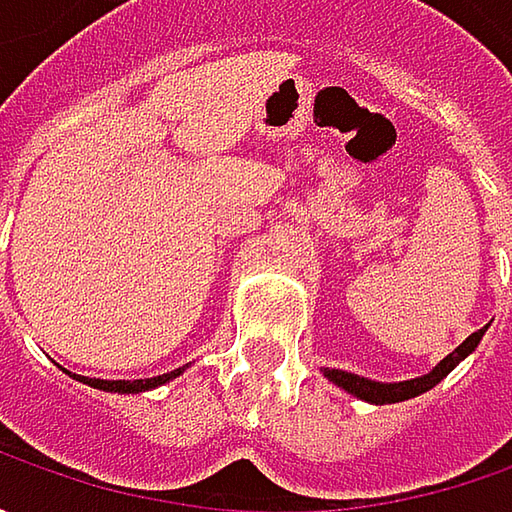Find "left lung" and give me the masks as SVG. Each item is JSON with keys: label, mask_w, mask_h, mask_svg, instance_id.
Listing matches in <instances>:
<instances>
[{"label": "left lung", "mask_w": 512, "mask_h": 512, "mask_svg": "<svg viewBox=\"0 0 512 512\" xmlns=\"http://www.w3.org/2000/svg\"><path fill=\"white\" fill-rule=\"evenodd\" d=\"M484 336V327L482 330H476L473 336H467L447 359L436 364L427 376H419V379H410V382H396V384H382V382H370V379H364V376H356V373H344V370H327L325 367V376L333 384H339L344 387L347 393H353V396H359L364 402L370 404H393V402H404V399H413V396H419V393H427L430 387H436V384L442 382L444 376L456 367V364L462 362L467 353H473L476 350V344L482 342Z\"/></svg>", "instance_id": "left-lung-1"}]
</instances>
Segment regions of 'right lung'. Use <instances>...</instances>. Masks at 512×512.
Wrapping results in <instances>:
<instances>
[{
  "label": "right lung",
  "mask_w": 512,
  "mask_h": 512,
  "mask_svg": "<svg viewBox=\"0 0 512 512\" xmlns=\"http://www.w3.org/2000/svg\"><path fill=\"white\" fill-rule=\"evenodd\" d=\"M182 370H185V367H179V370H173V373H165V376H156V379H133V382H122V379H119V382H105V379H85V376H76V373H73V379L90 384V387H96V390H108V393H139V390H150V387H159V384L176 379Z\"/></svg>",
  "instance_id": "1"
}]
</instances>
